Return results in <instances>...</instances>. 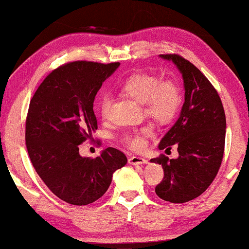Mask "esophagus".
I'll list each match as a JSON object with an SVG mask.
<instances>
[{"label":"esophagus","mask_w":249,"mask_h":249,"mask_svg":"<svg viewBox=\"0 0 249 249\" xmlns=\"http://www.w3.org/2000/svg\"><path fill=\"white\" fill-rule=\"evenodd\" d=\"M128 162L130 165H144V163H147L148 161L145 158H142V157H138V156H132L128 159Z\"/></svg>","instance_id":"34e87169"}]
</instances>
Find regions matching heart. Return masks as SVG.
I'll list each match as a JSON object with an SVG mask.
<instances>
[{"instance_id":"b5f03b06","label":"heart","mask_w":249,"mask_h":249,"mask_svg":"<svg viewBox=\"0 0 249 249\" xmlns=\"http://www.w3.org/2000/svg\"><path fill=\"white\" fill-rule=\"evenodd\" d=\"M129 98L142 104L146 115L165 123L170 121L178 111L181 103V89L175 80H160L148 73L130 75L121 87ZM112 98L108 94L101 96L99 109L101 116L107 119L111 108ZM150 135L149 127H142L124 134L123 142L133 150H141L146 145V138Z\"/></svg>"}]
</instances>
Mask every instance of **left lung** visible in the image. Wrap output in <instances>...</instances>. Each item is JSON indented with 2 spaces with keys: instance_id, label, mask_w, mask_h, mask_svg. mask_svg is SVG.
<instances>
[{
  "instance_id": "8db88e82",
  "label": "left lung",
  "mask_w": 249,
  "mask_h": 249,
  "mask_svg": "<svg viewBox=\"0 0 249 249\" xmlns=\"http://www.w3.org/2000/svg\"><path fill=\"white\" fill-rule=\"evenodd\" d=\"M182 74L184 103L179 119L158 148L178 147L179 157L150 159L162 166L163 179L155 191L160 199L184 203L202 195L220 169L225 146L226 119L217 91L196 67L179 54H160Z\"/></svg>"
}]
</instances>
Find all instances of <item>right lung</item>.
Returning a JSON list of instances; mask_svg holds the SVG:
<instances>
[{"label": "right lung", "mask_w": 249, "mask_h": 249, "mask_svg": "<svg viewBox=\"0 0 249 249\" xmlns=\"http://www.w3.org/2000/svg\"><path fill=\"white\" fill-rule=\"evenodd\" d=\"M119 66L92 61L60 66L45 78L29 103L25 132L29 158L49 190L69 204L87 205L100 199L113 174L127 162L112 147L96 158L79 154V145L98 129L95 95Z\"/></svg>", "instance_id": "obj_1"}]
</instances>
